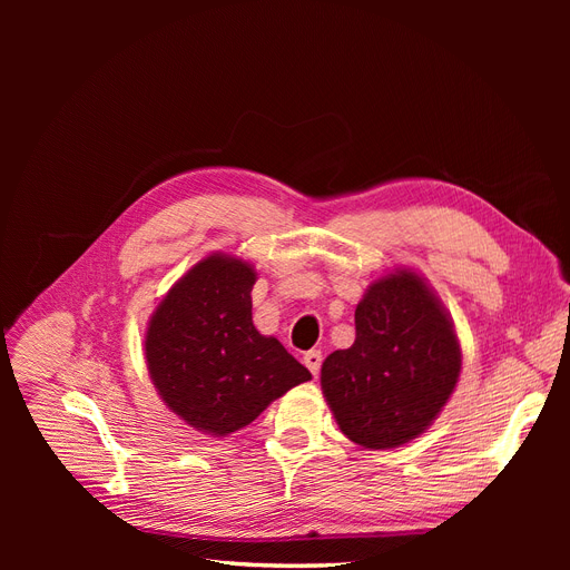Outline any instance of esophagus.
<instances>
[{
	"label": "esophagus",
	"instance_id": "esophagus-1",
	"mask_svg": "<svg viewBox=\"0 0 570 570\" xmlns=\"http://www.w3.org/2000/svg\"><path fill=\"white\" fill-rule=\"evenodd\" d=\"M303 361H305L307 370L316 376V374H318V370H321V363H323V353H321L318 348H312V351H307V353H305Z\"/></svg>",
	"mask_w": 570,
	"mask_h": 570
}]
</instances>
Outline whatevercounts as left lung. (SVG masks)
Wrapping results in <instances>:
<instances>
[{"instance_id": "left-lung-1", "label": "left lung", "mask_w": 570, "mask_h": 570, "mask_svg": "<svg viewBox=\"0 0 570 570\" xmlns=\"http://www.w3.org/2000/svg\"><path fill=\"white\" fill-rule=\"evenodd\" d=\"M462 351L451 316L411 269L376 279L355 307V342L321 367L340 430L385 451L423 434L453 395Z\"/></svg>"}]
</instances>
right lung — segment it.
Returning <instances> with one entry per match:
<instances>
[{"label": "right lung", "mask_w": 570, "mask_h": 570, "mask_svg": "<svg viewBox=\"0 0 570 570\" xmlns=\"http://www.w3.org/2000/svg\"><path fill=\"white\" fill-rule=\"evenodd\" d=\"M256 273L243 258L213 254L179 279L149 318L145 357L166 406L205 434L247 428L309 370L256 331Z\"/></svg>", "instance_id": "1"}]
</instances>
